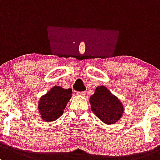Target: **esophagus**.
Masks as SVG:
<instances>
[{
	"label": "esophagus",
	"instance_id": "esophagus-1",
	"mask_svg": "<svg viewBox=\"0 0 160 160\" xmlns=\"http://www.w3.org/2000/svg\"><path fill=\"white\" fill-rule=\"evenodd\" d=\"M77 95H79V96H85L86 95V92L85 91L78 92V93H77Z\"/></svg>",
	"mask_w": 160,
	"mask_h": 160
}]
</instances>
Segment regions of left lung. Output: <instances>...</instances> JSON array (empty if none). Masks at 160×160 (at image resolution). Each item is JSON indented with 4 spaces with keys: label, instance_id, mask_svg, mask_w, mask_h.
I'll list each match as a JSON object with an SVG mask.
<instances>
[{
    "label": "left lung",
    "instance_id": "8db88e82",
    "mask_svg": "<svg viewBox=\"0 0 160 160\" xmlns=\"http://www.w3.org/2000/svg\"><path fill=\"white\" fill-rule=\"evenodd\" d=\"M91 110L106 124L117 122L123 113V106L104 86L97 87L90 98Z\"/></svg>",
    "mask_w": 160,
    "mask_h": 160
}]
</instances>
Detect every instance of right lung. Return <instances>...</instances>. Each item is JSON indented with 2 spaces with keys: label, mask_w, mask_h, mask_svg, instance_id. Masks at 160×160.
<instances>
[{
  "label": "right lung",
  "mask_w": 160,
  "mask_h": 160,
  "mask_svg": "<svg viewBox=\"0 0 160 160\" xmlns=\"http://www.w3.org/2000/svg\"><path fill=\"white\" fill-rule=\"evenodd\" d=\"M72 93V89L54 86L48 93L42 96L38 102V110L42 120L51 122L61 117L67 102L71 98Z\"/></svg>",
  "instance_id": "1"
}]
</instances>
